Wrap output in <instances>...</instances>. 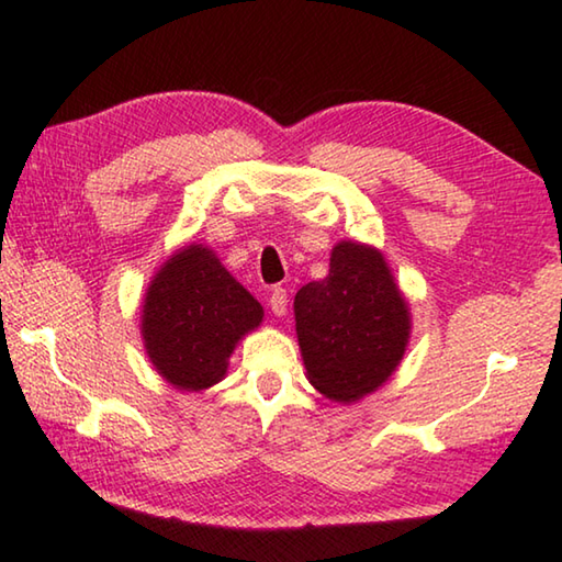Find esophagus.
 I'll return each instance as SVG.
<instances>
[{
  "label": "esophagus",
  "instance_id": "esophagus-1",
  "mask_svg": "<svg viewBox=\"0 0 562 562\" xmlns=\"http://www.w3.org/2000/svg\"><path fill=\"white\" fill-rule=\"evenodd\" d=\"M268 304H270V310H272L274 316H282L284 312H288V292L280 290V288L272 290Z\"/></svg>",
  "mask_w": 562,
  "mask_h": 562
}]
</instances>
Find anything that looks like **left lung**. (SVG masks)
Returning <instances> with one entry per match:
<instances>
[{"label":"left lung","mask_w":562,"mask_h":562,"mask_svg":"<svg viewBox=\"0 0 562 562\" xmlns=\"http://www.w3.org/2000/svg\"><path fill=\"white\" fill-rule=\"evenodd\" d=\"M294 329L310 383L329 401L351 405L391 381L411 341L413 316L385 255L339 240L329 274L294 297Z\"/></svg>","instance_id":"1"}]
</instances>
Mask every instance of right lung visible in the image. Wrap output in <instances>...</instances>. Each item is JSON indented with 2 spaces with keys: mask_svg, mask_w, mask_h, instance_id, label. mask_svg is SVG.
<instances>
[{
  "mask_svg": "<svg viewBox=\"0 0 562 562\" xmlns=\"http://www.w3.org/2000/svg\"><path fill=\"white\" fill-rule=\"evenodd\" d=\"M262 304L203 243L171 252L149 280L139 334L155 371L181 393L226 379L243 336L262 324Z\"/></svg>",
  "mask_w": 562,
  "mask_h": 562,
  "instance_id": "1",
  "label": "right lung"
}]
</instances>
